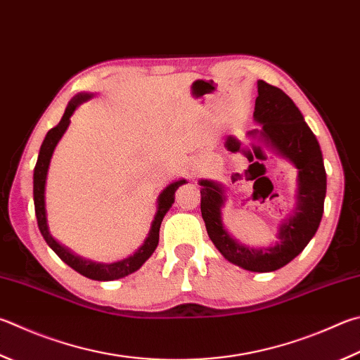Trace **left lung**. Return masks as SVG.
I'll use <instances>...</instances> for the list:
<instances>
[{"label":"left lung","mask_w":360,"mask_h":360,"mask_svg":"<svg viewBox=\"0 0 360 360\" xmlns=\"http://www.w3.org/2000/svg\"><path fill=\"white\" fill-rule=\"evenodd\" d=\"M253 117L261 124V130H253L250 135H259L267 146L297 168L296 209L280 225L277 243L261 248L239 244L225 230L221 206L226 197L217 182L200 181L201 215L209 239L230 263L252 272H272L296 258L315 236L324 212L326 169L316 136L282 89L258 80Z\"/></svg>","instance_id":"left-lung-1"}]
</instances>
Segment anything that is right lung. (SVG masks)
Masks as SVG:
<instances>
[{"label": "right lung", "instance_id": "right-lung-1", "mask_svg": "<svg viewBox=\"0 0 360 360\" xmlns=\"http://www.w3.org/2000/svg\"><path fill=\"white\" fill-rule=\"evenodd\" d=\"M91 97H93V94H86V93L77 94L74 99L69 102V105L66 107V112H64L61 121L58 122V126L50 129L47 135H45L41 151H39L36 167H34V176H32V195H34V211L37 217V226L42 233L45 243L50 245L51 250H53L58 257L64 261V263L70 266L72 269L77 271L78 274H82V276L88 277L91 280H99V282H108V280L122 278L129 276V274L135 272L136 269H140L143 263H145V261L154 253L155 247L159 244V231H160L162 220L168 212V209L172 207V205L174 202V192L178 191L179 186L184 184L186 181L181 179V181L172 182V184H169L165 191L159 195L158 212H155V217L153 220L151 230H149L145 244H143L134 255H130L129 258H124L121 261H116V263H110V264L94 263V261H88L77 257V255L72 253L69 248L58 243V240L51 236L49 231L47 211H45V182H47L50 159L51 155H53L58 141L61 140V136L69 127L72 113L75 112V108L80 105L82 102L91 99Z\"/></svg>", "mask_w": 360, "mask_h": 360}]
</instances>
